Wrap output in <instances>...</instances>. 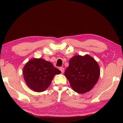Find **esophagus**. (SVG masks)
I'll use <instances>...</instances> for the list:
<instances>
[{"label": "esophagus", "mask_w": 123, "mask_h": 123, "mask_svg": "<svg viewBox=\"0 0 123 123\" xmlns=\"http://www.w3.org/2000/svg\"><path fill=\"white\" fill-rule=\"evenodd\" d=\"M59 70L61 71V72L62 73H63L64 72V68H63V67H60V68H59Z\"/></svg>", "instance_id": "34e87169"}]
</instances>
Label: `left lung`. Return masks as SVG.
Masks as SVG:
<instances>
[{"label": "left lung", "instance_id": "obj_1", "mask_svg": "<svg viewBox=\"0 0 123 123\" xmlns=\"http://www.w3.org/2000/svg\"><path fill=\"white\" fill-rule=\"evenodd\" d=\"M99 75L97 62L87 54L74 56L65 72L73 90L80 94L91 90L98 82Z\"/></svg>", "mask_w": 123, "mask_h": 123}]
</instances>
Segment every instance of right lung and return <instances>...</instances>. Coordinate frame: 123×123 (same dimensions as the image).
I'll list each match as a JSON object with an SVG mask.
<instances>
[{
    "label": "right lung",
    "instance_id": "1",
    "mask_svg": "<svg viewBox=\"0 0 123 123\" xmlns=\"http://www.w3.org/2000/svg\"><path fill=\"white\" fill-rule=\"evenodd\" d=\"M61 73L50 62L42 58H33L26 63L23 75L28 86L36 92H43L49 87L54 76Z\"/></svg>",
    "mask_w": 123,
    "mask_h": 123
}]
</instances>
